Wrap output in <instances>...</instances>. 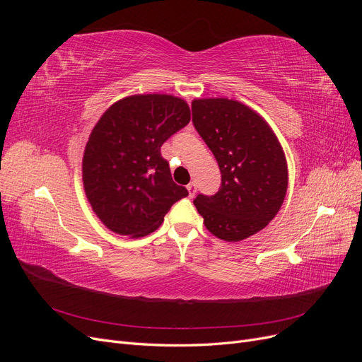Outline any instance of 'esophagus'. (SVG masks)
Listing matches in <instances>:
<instances>
[{"mask_svg":"<svg viewBox=\"0 0 362 362\" xmlns=\"http://www.w3.org/2000/svg\"><path fill=\"white\" fill-rule=\"evenodd\" d=\"M187 190H189V196H190V198H193V196L196 194V184H194V182H190V184L187 185Z\"/></svg>","mask_w":362,"mask_h":362,"instance_id":"34e87169","label":"esophagus"}]
</instances>
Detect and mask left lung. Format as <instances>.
I'll use <instances>...</instances> for the list:
<instances>
[{
    "label": "left lung",
    "mask_w": 362,
    "mask_h": 362,
    "mask_svg": "<svg viewBox=\"0 0 362 362\" xmlns=\"http://www.w3.org/2000/svg\"><path fill=\"white\" fill-rule=\"evenodd\" d=\"M192 112L193 125L222 175L218 192L198 194L193 204L213 235L240 242L278 214L288 185L286 154L266 120L242 103L194 100Z\"/></svg>",
    "instance_id": "1"
}]
</instances>
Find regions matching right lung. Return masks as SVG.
<instances>
[{"label": "right lung", "mask_w": 362, "mask_h": 362, "mask_svg": "<svg viewBox=\"0 0 362 362\" xmlns=\"http://www.w3.org/2000/svg\"><path fill=\"white\" fill-rule=\"evenodd\" d=\"M190 122V108L172 95H133L107 108L83 156L87 201L110 231L145 237L189 194L175 184L161 145Z\"/></svg>", "instance_id": "obj_1"}]
</instances>
